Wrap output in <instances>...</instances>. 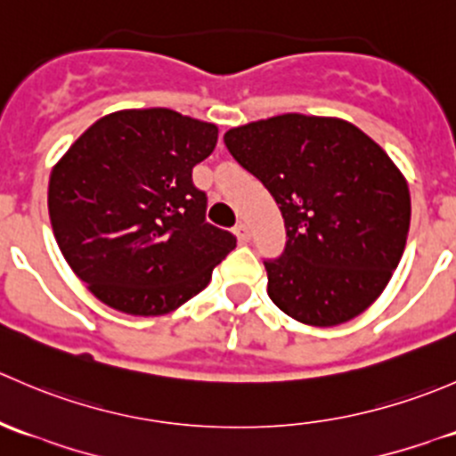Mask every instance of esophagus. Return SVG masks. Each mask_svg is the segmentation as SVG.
I'll return each mask as SVG.
<instances>
[{"label":"esophagus","instance_id":"obj_1","mask_svg":"<svg viewBox=\"0 0 456 456\" xmlns=\"http://www.w3.org/2000/svg\"><path fill=\"white\" fill-rule=\"evenodd\" d=\"M233 232H236L238 240H240V242H249L251 240V229H249V224H247V223H238Z\"/></svg>","mask_w":456,"mask_h":456}]
</instances>
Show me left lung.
I'll return each instance as SVG.
<instances>
[{"label": "left lung", "mask_w": 456, "mask_h": 456, "mask_svg": "<svg viewBox=\"0 0 456 456\" xmlns=\"http://www.w3.org/2000/svg\"><path fill=\"white\" fill-rule=\"evenodd\" d=\"M278 202L287 247L266 293L293 320L338 326L366 311L406 249L411 191L390 156L342 118L280 114L224 134Z\"/></svg>", "instance_id": "left-lung-1"}]
</instances>
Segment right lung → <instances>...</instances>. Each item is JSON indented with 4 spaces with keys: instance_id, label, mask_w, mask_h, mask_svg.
Masks as SVG:
<instances>
[{
    "instance_id": "1",
    "label": "right lung",
    "mask_w": 456,
    "mask_h": 456,
    "mask_svg": "<svg viewBox=\"0 0 456 456\" xmlns=\"http://www.w3.org/2000/svg\"><path fill=\"white\" fill-rule=\"evenodd\" d=\"M218 127L167 108L121 110L90 126L54 165L48 211L77 278L103 305L163 315L209 284L236 247L205 220L191 169Z\"/></svg>"
}]
</instances>
